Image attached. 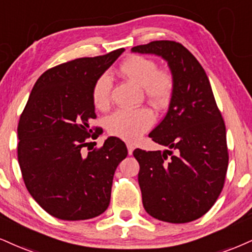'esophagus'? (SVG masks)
Wrapping results in <instances>:
<instances>
[{"instance_id": "esophagus-1", "label": "esophagus", "mask_w": 252, "mask_h": 252, "mask_svg": "<svg viewBox=\"0 0 252 252\" xmlns=\"http://www.w3.org/2000/svg\"><path fill=\"white\" fill-rule=\"evenodd\" d=\"M126 148H128V153H129V155H132V151H134V149H135L134 144L128 143V144H126Z\"/></svg>"}]
</instances>
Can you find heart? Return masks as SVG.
<instances>
[{
	"instance_id": "obj_1",
	"label": "heart",
	"mask_w": 252,
	"mask_h": 252,
	"mask_svg": "<svg viewBox=\"0 0 252 252\" xmlns=\"http://www.w3.org/2000/svg\"><path fill=\"white\" fill-rule=\"evenodd\" d=\"M123 77L143 88L148 99L155 107H163L170 99L172 93V77L163 70H157L153 60L143 56H130L120 66ZM113 81L108 74L97 78L93 87V102L96 108L107 109L110 104ZM155 122L153 113L148 109L137 110H118L108 118V130L111 135L134 142Z\"/></svg>"
}]
</instances>
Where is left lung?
Masks as SVG:
<instances>
[{
  "mask_svg": "<svg viewBox=\"0 0 252 252\" xmlns=\"http://www.w3.org/2000/svg\"><path fill=\"white\" fill-rule=\"evenodd\" d=\"M131 51L162 57L174 83L168 113L149 134L165 149L134 151L143 207L163 222H191L210 210L223 189L229 162L225 124L204 69L187 48L154 41Z\"/></svg>",
  "mask_w": 252,
  "mask_h": 252,
  "instance_id": "left-lung-1",
  "label": "left lung"
}]
</instances>
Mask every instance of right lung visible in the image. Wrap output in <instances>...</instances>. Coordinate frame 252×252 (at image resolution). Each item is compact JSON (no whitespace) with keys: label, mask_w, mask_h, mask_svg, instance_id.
<instances>
[{"label":"right lung","mask_w":252,"mask_h":252,"mask_svg":"<svg viewBox=\"0 0 252 252\" xmlns=\"http://www.w3.org/2000/svg\"><path fill=\"white\" fill-rule=\"evenodd\" d=\"M123 51L76 59L43 72L20 117L17 158L24 184L39 207L60 220H89L109 207L114 174L128 155L126 144L111 136L99 149L83 148L96 118L94 83Z\"/></svg>","instance_id":"right-lung-1"}]
</instances>
